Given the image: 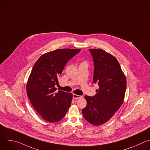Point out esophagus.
Returning <instances> with one entry per match:
<instances>
[{"mask_svg": "<svg viewBox=\"0 0 150 150\" xmlns=\"http://www.w3.org/2000/svg\"><path fill=\"white\" fill-rule=\"evenodd\" d=\"M81 98H82V96L78 95L76 94H73V98L75 99H79Z\"/></svg>", "mask_w": 150, "mask_h": 150, "instance_id": "esophagus-1", "label": "esophagus"}]
</instances>
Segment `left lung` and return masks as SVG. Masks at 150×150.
<instances>
[{"label":"left lung","instance_id":"obj_1","mask_svg":"<svg viewBox=\"0 0 150 150\" xmlns=\"http://www.w3.org/2000/svg\"><path fill=\"white\" fill-rule=\"evenodd\" d=\"M94 73L93 82L99 85L95 95H85L87 105L82 109L84 118L94 125L107 122L122 105L127 80L117 59L101 49H89Z\"/></svg>","mask_w":150,"mask_h":150}]
</instances>
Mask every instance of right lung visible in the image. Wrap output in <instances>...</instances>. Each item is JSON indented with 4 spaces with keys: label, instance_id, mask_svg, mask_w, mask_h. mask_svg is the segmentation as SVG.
<instances>
[{
    "label": "right lung",
    "instance_id": "obj_1",
    "mask_svg": "<svg viewBox=\"0 0 150 150\" xmlns=\"http://www.w3.org/2000/svg\"><path fill=\"white\" fill-rule=\"evenodd\" d=\"M81 49H59L42 55L35 64L27 85L29 100L38 113L46 121L61 120L71 106L72 94L57 91L55 85L67 63Z\"/></svg>",
    "mask_w": 150,
    "mask_h": 150
}]
</instances>
